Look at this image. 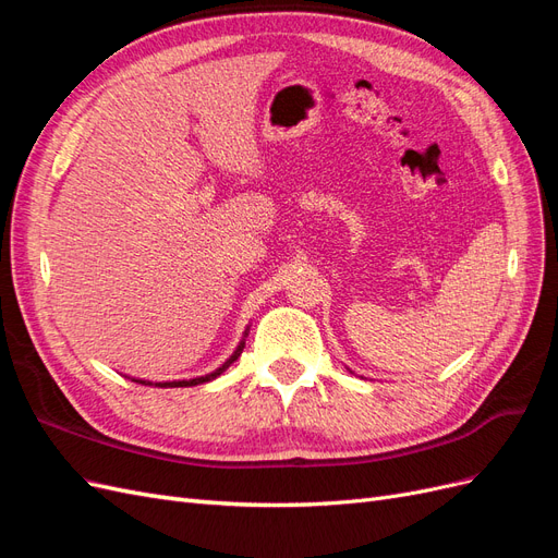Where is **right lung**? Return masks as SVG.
Returning <instances> with one entry per match:
<instances>
[{
  "label": "right lung",
  "mask_w": 558,
  "mask_h": 558,
  "mask_svg": "<svg viewBox=\"0 0 558 558\" xmlns=\"http://www.w3.org/2000/svg\"><path fill=\"white\" fill-rule=\"evenodd\" d=\"M242 349H244V342L238 347V351L232 353V356L226 361V365L223 367H218L216 373H211V375H205V377H197V379H183V381H165V384H156V386H160V388H177V386H197V384H205V381H211L214 377H218L223 373V369L232 363V361H238V356L242 353ZM134 381H140V379H134ZM140 384H146V381H140Z\"/></svg>",
  "instance_id": "right-lung-1"
}]
</instances>
